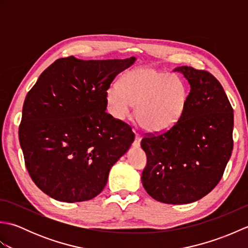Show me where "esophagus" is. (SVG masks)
Instances as JSON below:
<instances>
[{"label":"esophagus","instance_id":"34e87169","mask_svg":"<svg viewBox=\"0 0 248 248\" xmlns=\"http://www.w3.org/2000/svg\"><path fill=\"white\" fill-rule=\"evenodd\" d=\"M140 140H141L140 136L136 135V136H135V140H134L133 144H132V146L134 147V148H140Z\"/></svg>","mask_w":248,"mask_h":248}]
</instances>
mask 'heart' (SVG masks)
<instances>
[{"instance_id":"obj_1","label":"heart","mask_w":248,"mask_h":248,"mask_svg":"<svg viewBox=\"0 0 248 248\" xmlns=\"http://www.w3.org/2000/svg\"><path fill=\"white\" fill-rule=\"evenodd\" d=\"M187 101V89L180 78L146 66L128 71L118 88L109 87L105 93V103L115 119L128 118L136 107V120L150 134H163L177 125Z\"/></svg>"}]
</instances>
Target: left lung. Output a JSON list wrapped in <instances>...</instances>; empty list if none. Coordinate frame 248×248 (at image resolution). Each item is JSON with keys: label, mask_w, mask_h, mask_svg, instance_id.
Segmentation results:
<instances>
[{"label": "left lung", "mask_w": 248, "mask_h": 248, "mask_svg": "<svg viewBox=\"0 0 248 248\" xmlns=\"http://www.w3.org/2000/svg\"><path fill=\"white\" fill-rule=\"evenodd\" d=\"M191 91L186 113L171 130L146 136L141 183L150 196L170 204L191 203L217 186L233 148V109L211 73L177 67Z\"/></svg>", "instance_id": "8db88e82"}]
</instances>
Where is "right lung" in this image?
Wrapping results in <instances>:
<instances>
[{"label": "right lung", "mask_w": 248, "mask_h": 248, "mask_svg": "<svg viewBox=\"0 0 248 248\" xmlns=\"http://www.w3.org/2000/svg\"><path fill=\"white\" fill-rule=\"evenodd\" d=\"M135 61L60 59L26 94L20 146L31 180L48 196L78 202L102 192L134 140L130 125L105 112V93Z\"/></svg>", "instance_id": "1"}]
</instances>
